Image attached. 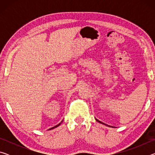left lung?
Masks as SVG:
<instances>
[{"instance_id":"1","label":"left lung","mask_w":155,"mask_h":155,"mask_svg":"<svg viewBox=\"0 0 155 155\" xmlns=\"http://www.w3.org/2000/svg\"><path fill=\"white\" fill-rule=\"evenodd\" d=\"M96 119V118H95ZM96 120L98 122H99V123H101V124H104V125H105V126H107V127H110V126H109V125H107V124H104V123H103V122H101V121H99L98 120H97V119H96Z\"/></svg>"}]
</instances>
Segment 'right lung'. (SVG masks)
Returning a JSON list of instances; mask_svg holds the SVG:
<instances>
[{
  "label": "right lung",
  "mask_w": 155,
  "mask_h": 155,
  "mask_svg": "<svg viewBox=\"0 0 155 155\" xmlns=\"http://www.w3.org/2000/svg\"><path fill=\"white\" fill-rule=\"evenodd\" d=\"M63 121H61V122H62ZM61 122H60L59 123V124H57V125H56V126H54V127H52V128H50V129H48V130H51V129H53V128H57V127H59V126L60 125V124H61Z\"/></svg>",
  "instance_id": "1"
}]
</instances>
